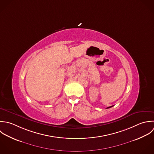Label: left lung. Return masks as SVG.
<instances>
[{
	"label": "left lung",
	"mask_w": 154,
	"mask_h": 154,
	"mask_svg": "<svg viewBox=\"0 0 154 154\" xmlns=\"http://www.w3.org/2000/svg\"><path fill=\"white\" fill-rule=\"evenodd\" d=\"M112 106H110V107H107V108L108 109V108H110V107H112Z\"/></svg>",
	"instance_id": "obj_1"
}]
</instances>
